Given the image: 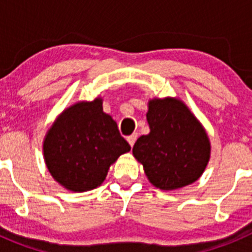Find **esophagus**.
<instances>
[{
    "label": "esophagus",
    "instance_id": "obj_1",
    "mask_svg": "<svg viewBox=\"0 0 252 252\" xmlns=\"http://www.w3.org/2000/svg\"><path fill=\"white\" fill-rule=\"evenodd\" d=\"M136 139H138V134L134 133V134H131L130 136H128V138H126V140H128L129 145H130V146L133 147V146H134V144H135Z\"/></svg>",
    "mask_w": 252,
    "mask_h": 252
}]
</instances>
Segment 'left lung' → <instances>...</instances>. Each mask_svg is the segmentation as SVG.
<instances>
[{
    "instance_id": "8db88e82",
    "label": "left lung",
    "mask_w": 252,
    "mask_h": 252,
    "mask_svg": "<svg viewBox=\"0 0 252 252\" xmlns=\"http://www.w3.org/2000/svg\"><path fill=\"white\" fill-rule=\"evenodd\" d=\"M147 105L150 133L136 140L133 156L157 189L177 190L192 184L211 156L204 126L178 97H155Z\"/></svg>"
}]
</instances>
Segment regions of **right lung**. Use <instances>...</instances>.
<instances>
[{"mask_svg": "<svg viewBox=\"0 0 252 252\" xmlns=\"http://www.w3.org/2000/svg\"><path fill=\"white\" fill-rule=\"evenodd\" d=\"M42 150L53 179L69 191L84 192L102 184L110 167L130 151V145L103 112L102 97H96L65 108L47 130Z\"/></svg>", "mask_w": 252, "mask_h": 252, "instance_id": "add662e5", "label": "right lung"}]
</instances>
